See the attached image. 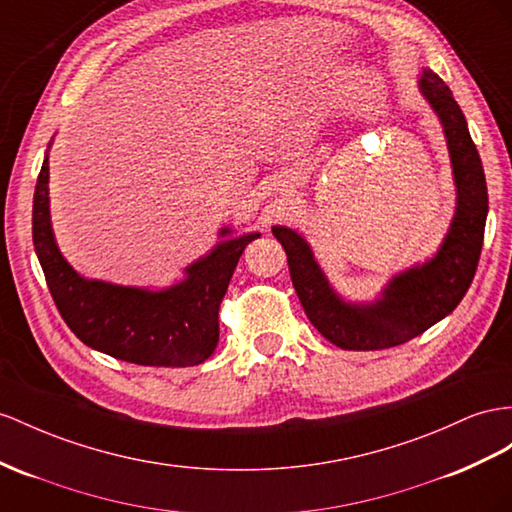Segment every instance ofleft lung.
<instances>
[{
	"instance_id": "left-lung-1",
	"label": "left lung",
	"mask_w": 512,
	"mask_h": 512,
	"mask_svg": "<svg viewBox=\"0 0 512 512\" xmlns=\"http://www.w3.org/2000/svg\"><path fill=\"white\" fill-rule=\"evenodd\" d=\"M417 86L443 127L456 186L454 218L435 257L393 274L370 303H352L335 292L303 235L290 227H272L285 248L294 290L309 322L344 350H383L422 335L456 309L478 268L489 214L478 149L465 114L441 77L422 69Z\"/></svg>"
}]
</instances>
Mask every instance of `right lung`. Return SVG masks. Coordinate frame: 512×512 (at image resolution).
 <instances>
[{"instance_id":"add662e5","label":"right lung","mask_w":512,"mask_h":512,"mask_svg":"<svg viewBox=\"0 0 512 512\" xmlns=\"http://www.w3.org/2000/svg\"><path fill=\"white\" fill-rule=\"evenodd\" d=\"M259 235L233 238V229L222 227L212 251L183 270L181 281L162 290L116 285L82 277L60 253L49 212V153L34 190V251L62 320L86 346L136 365L188 368L212 355L220 303L246 244Z\"/></svg>"}]
</instances>
